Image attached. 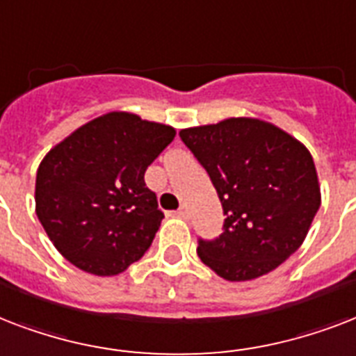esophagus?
Masks as SVG:
<instances>
[{"mask_svg":"<svg viewBox=\"0 0 356 356\" xmlns=\"http://www.w3.org/2000/svg\"><path fill=\"white\" fill-rule=\"evenodd\" d=\"M176 216L181 217V219H187V217H189V211H187V208H184V206H181V208L176 211Z\"/></svg>","mask_w":356,"mask_h":356,"instance_id":"esophagus-1","label":"esophagus"}]
</instances>
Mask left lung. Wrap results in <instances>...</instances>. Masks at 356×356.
<instances>
[{"label":"left lung","instance_id":"8db88e82","mask_svg":"<svg viewBox=\"0 0 356 356\" xmlns=\"http://www.w3.org/2000/svg\"><path fill=\"white\" fill-rule=\"evenodd\" d=\"M221 198L225 232L198 258L230 282L277 269L307 238L321 204L308 148L260 118L232 117L180 131Z\"/></svg>","mask_w":356,"mask_h":356}]
</instances>
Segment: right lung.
I'll use <instances>...</instances> for the list:
<instances>
[{
  "mask_svg": "<svg viewBox=\"0 0 356 356\" xmlns=\"http://www.w3.org/2000/svg\"><path fill=\"white\" fill-rule=\"evenodd\" d=\"M175 135L167 124L111 111L44 156L35 211L66 260L96 277H113L143 258L163 221L145 170Z\"/></svg>",
  "mask_w": 356,
  "mask_h": 356,
  "instance_id": "add662e5",
  "label": "right lung"
}]
</instances>
